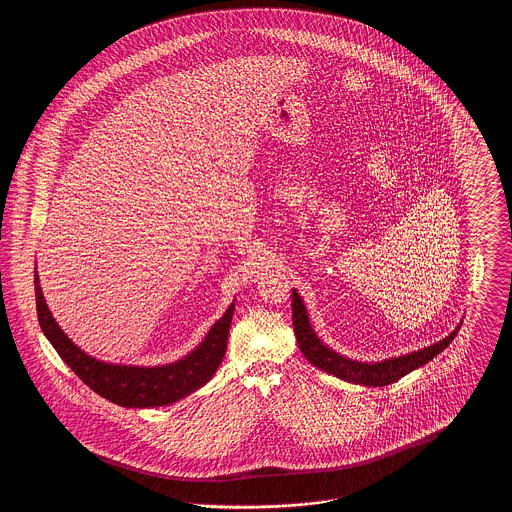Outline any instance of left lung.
<instances>
[{"instance_id":"8db88e82","label":"left lung","mask_w":512,"mask_h":512,"mask_svg":"<svg viewBox=\"0 0 512 512\" xmlns=\"http://www.w3.org/2000/svg\"><path fill=\"white\" fill-rule=\"evenodd\" d=\"M292 313H293V330H295V338L299 343L301 353L307 357V361L311 365L317 366L320 370L334 374L336 378H341L345 382H353V384H361V386H372V388H380V386H388L397 382L399 378L407 376L409 372H413L416 368L426 365L428 361H432L436 355H439L451 341L455 340L461 324L443 340L413 351L409 355H401V357H391L384 359L380 363H361V361H353L347 359L340 353L332 351L328 345H324L311 322L307 309L299 297L297 290L292 292Z\"/></svg>"}]
</instances>
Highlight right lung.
<instances>
[{"mask_svg":"<svg viewBox=\"0 0 512 512\" xmlns=\"http://www.w3.org/2000/svg\"><path fill=\"white\" fill-rule=\"evenodd\" d=\"M36 311L44 336L55 347L59 357L71 366L74 374L101 397L121 407L151 409L171 405L174 401L194 393L205 386L217 372L226 353L234 303L213 324L205 340L190 355L180 361L161 366H132L103 363L84 353L71 338L59 328L46 305L40 278L34 270Z\"/></svg>","mask_w":512,"mask_h":512,"instance_id":"add662e5","label":"right lung"}]
</instances>
